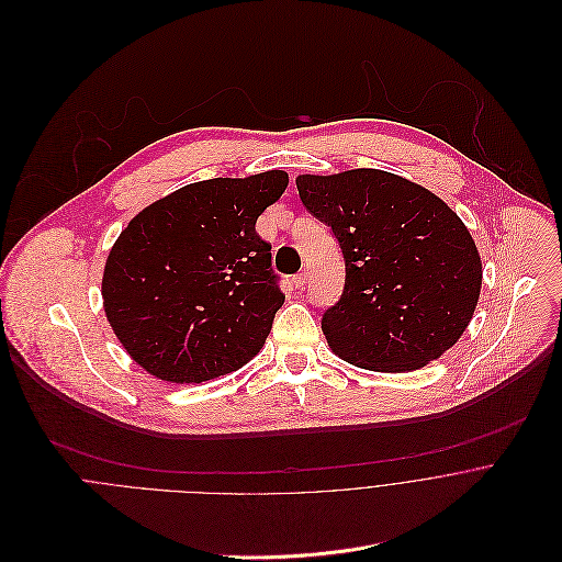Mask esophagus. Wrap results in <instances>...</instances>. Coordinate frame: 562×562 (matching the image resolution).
Wrapping results in <instances>:
<instances>
[{"label":"esophagus","instance_id":"esophagus-1","mask_svg":"<svg viewBox=\"0 0 562 562\" xmlns=\"http://www.w3.org/2000/svg\"><path fill=\"white\" fill-rule=\"evenodd\" d=\"M292 283H294V288H296V290H303V288L307 285V272H299V274H294V277H292Z\"/></svg>","mask_w":562,"mask_h":562}]
</instances>
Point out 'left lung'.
Here are the masks:
<instances>
[{
    "instance_id": "obj_1",
    "label": "left lung",
    "mask_w": 562,
    "mask_h": 562,
    "mask_svg": "<svg viewBox=\"0 0 562 562\" xmlns=\"http://www.w3.org/2000/svg\"><path fill=\"white\" fill-rule=\"evenodd\" d=\"M296 190L346 259L341 301L321 321L336 357L372 372H412L461 339L481 296L483 263L450 205L374 168L299 175Z\"/></svg>"
}]
</instances>
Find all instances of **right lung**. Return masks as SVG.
<instances>
[{"label": "right lung", "mask_w": 562, "mask_h": 562, "mask_svg": "<svg viewBox=\"0 0 562 562\" xmlns=\"http://www.w3.org/2000/svg\"><path fill=\"white\" fill-rule=\"evenodd\" d=\"M288 172L183 186L131 218L103 266L105 318L155 379L203 383L263 348L285 296L255 226Z\"/></svg>", "instance_id": "add662e5"}]
</instances>
